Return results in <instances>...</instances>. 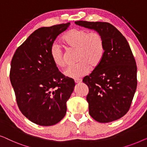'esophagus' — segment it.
<instances>
[{
	"instance_id": "34e87169",
	"label": "esophagus",
	"mask_w": 147,
	"mask_h": 147,
	"mask_svg": "<svg viewBox=\"0 0 147 147\" xmlns=\"http://www.w3.org/2000/svg\"><path fill=\"white\" fill-rule=\"evenodd\" d=\"M74 82L75 83H80L82 82V79L81 78H76V79H74Z\"/></svg>"
}]
</instances>
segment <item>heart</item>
Returning a JSON list of instances; mask_svg holds the SVG:
<instances>
[{
  "mask_svg": "<svg viewBox=\"0 0 147 147\" xmlns=\"http://www.w3.org/2000/svg\"><path fill=\"white\" fill-rule=\"evenodd\" d=\"M63 41L69 48L77 50L75 65L70 66L65 72L66 76L73 78L82 77L88 73L90 68L98 67L105 54V41L100 33L75 28L64 34ZM51 57L56 67L63 68L66 65L63 49L53 44L50 51Z\"/></svg>",
  "mask_w": 147,
  "mask_h": 147,
  "instance_id": "obj_1",
  "label": "heart"
}]
</instances>
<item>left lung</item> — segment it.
I'll return each instance as SVG.
<instances>
[{"label":"left lung","mask_w":147,"mask_h":147,"mask_svg":"<svg viewBox=\"0 0 147 147\" xmlns=\"http://www.w3.org/2000/svg\"><path fill=\"white\" fill-rule=\"evenodd\" d=\"M75 23L96 30L105 41L102 61L82 80L88 87L89 114L102 123L121 119L129 111L137 86V67L131 47L109 22L77 20Z\"/></svg>","instance_id":"left-lung-1"}]
</instances>
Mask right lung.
Segmentation results:
<instances>
[{
	"mask_svg": "<svg viewBox=\"0 0 147 147\" xmlns=\"http://www.w3.org/2000/svg\"><path fill=\"white\" fill-rule=\"evenodd\" d=\"M70 24L36 30L12 57L10 79L16 102L22 115L36 125H55L67 112V102L75 83L54 65L50 51L57 37Z\"/></svg>",
	"mask_w": 147,
	"mask_h": 147,
	"instance_id": "right-lung-1",
	"label": "right lung"
}]
</instances>
